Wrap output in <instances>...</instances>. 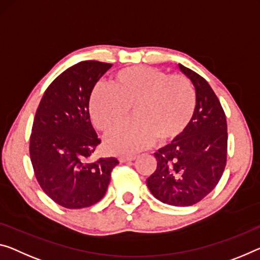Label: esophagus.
Segmentation results:
<instances>
[{
	"instance_id": "34e87169",
	"label": "esophagus",
	"mask_w": 260,
	"mask_h": 260,
	"mask_svg": "<svg viewBox=\"0 0 260 260\" xmlns=\"http://www.w3.org/2000/svg\"><path fill=\"white\" fill-rule=\"evenodd\" d=\"M136 157H119L118 161L119 162H127V161H134Z\"/></svg>"
}]
</instances>
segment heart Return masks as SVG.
Instances as JSON below:
<instances>
[{"instance_id": "1", "label": "heart", "mask_w": 260, "mask_h": 260, "mask_svg": "<svg viewBox=\"0 0 260 260\" xmlns=\"http://www.w3.org/2000/svg\"><path fill=\"white\" fill-rule=\"evenodd\" d=\"M141 121L115 127L107 135L109 152L130 155L147 149L160 138L173 141L193 118L197 98L190 82L181 75L149 66H130L115 74L113 86L99 83L89 100L94 126L107 133L136 106Z\"/></svg>"}]
</instances>
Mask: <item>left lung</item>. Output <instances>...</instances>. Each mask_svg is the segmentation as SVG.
I'll list each match as a JSON object with an SVG mask.
<instances>
[{"label": "left lung", "mask_w": 260, "mask_h": 260, "mask_svg": "<svg viewBox=\"0 0 260 260\" xmlns=\"http://www.w3.org/2000/svg\"><path fill=\"white\" fill-rule=\"evenodd\" d=\"M179 69L195 87V111L183 134L154 153L157 170L146 183L159 201L187 207L206 198L221 179L228 133L224 110L209 83L180 63Z\"/></svg>", "instance_id": "8db88e82"}]
</instances>
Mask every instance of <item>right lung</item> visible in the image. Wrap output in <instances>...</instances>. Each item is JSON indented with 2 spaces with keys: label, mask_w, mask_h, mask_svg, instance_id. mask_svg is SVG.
Instances as JSON below:
<instances>
[{
  "label": "right lung",
  "mask_w": 260,
  "mask_h": 260,
  "mask_svg": "<svg viewBox=\"0 0 260 260\" xmlns=\"http://www.w3.org/2000/svg\"><path fill=\"white\" fill-rule=\"evenodd\" d=\"M111 63L88 60L63 71L47 87L36 111L30 158L36 179L55 203L90 207L105 197L116 158L88 159L101 143L89 117L94 86Z\"/></svg>",
  "instance_id": "1"
}]
</instances>
